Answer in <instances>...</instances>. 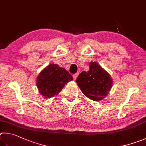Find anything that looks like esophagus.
I'll list each match as a JSON object with an SVG mask.
<instances>
[{"label":"esophagus","instance_id":"esophagus-1","mask_svg":"<svg viewBox=\"0 0 146 146\" xmlns=\"http://www.w3.org/2000/svg\"><path fill=\"white\" fill-rule=\"evenodd\" d=\"M78 74H79V73L78 72H77V73H76V74H74L73 75V78H74V80H76V78H77V77H78Z\"/></svg>","mask_w":146,"mask_h":146}]
</instances>
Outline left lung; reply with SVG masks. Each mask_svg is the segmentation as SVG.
<instances>
[{
    "label": "left lung",
    "mask_w": 146,
    "mask_h": 146,
    "mask_svg": "<svg viewBox=\"0 0 146 146\" xmlns=\"http://www.w3.org/2000/svg\"><path fill=\"white\" fill-rule=\"evenodd\" d=\"M76 81L84 95L95 101L108 96L112 86L110 76L96 62H91L89 70L83 71Z\"/></svg>",
    "instance_id": "left-lung-1"
}]
</instances>
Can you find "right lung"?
<instances>
[{"label": "right lung", "mask_w": 146, "mask_h": 146, "mask_svg": "<svg viewBox=\"0 0 146 146\" xmlns=\"http://www.w3.org/2000/svg\"><path fill=\"white\" fill-rule=\"evenodd\" d=\"M73 77L63 68L56 64H50L43 69L36 80L39 92L45 98H51L59 94Z\"/></svg>", "instance_id": "right-lung-1"}]
</instances>
